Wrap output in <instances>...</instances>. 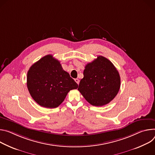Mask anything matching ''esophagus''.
I'll use <instances>...</instances> for the list:
<instances>
[{
	"mask_svg": "<svg viewBox=\"0 0 155 155\" xmlns=\"http://www.w3.org/2000/svg\"><path fill=\"white\" fill-rule=\"evenodd\" d=\"M74 81H76V82L78 84H79V79H75Z\"/></svg>",
	"mask_w": 155,
	"mask_h": 155,
	"instance_id": "esophagus-1",
	"label": "esophagus"
}]
</instances>
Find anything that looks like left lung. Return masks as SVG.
Listing matches in <instances>:
<instances>
[{
    "instance_id": "obj_1",
    "label": "left lung",
    "mask_w": 155,
    "mask_h": 155,
    "mask_svg": "<svg viewBox=\"0 0 155 155\" xmlns=\"http://www.w3.org/2000/svg\"><path fill=\"white\" fill-rule=\"evenodd\" d=\"M83 74L78 91L92 105H105L117 94L121 85L120 76L114 64L105 57L98 56L87 63Z\"/></svg>"
}]
</instances>
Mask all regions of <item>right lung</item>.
<instances>
[{
    "label": "right lung",
    "mask_w": 155,
    "mask_h": 155,
    "mask_svg": "<svg viewBox=\"0 0 155 155\" xmlns=\"http://www.w3.org/2000/svg\"><path fill=\"white\" fill-rule=\"evenodd\" d=\"M27 87L38 104L54 108L64 101L69 92L76 89L78 85L63 70L58 60L47 55L30 67L27 74Z\"/></svg>",
    "instance_id": "obj_1"
}]
</instances>
